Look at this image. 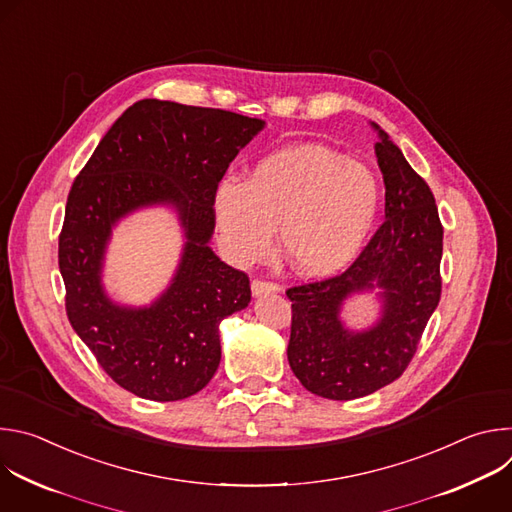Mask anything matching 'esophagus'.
I'll return each mask as SVG.
<instances>
[{"mask_svg": "<svg viewBox=\"0 0 512 512\" xmlns=\"http://www.w3.org/2000/svg\"><path fill=\"white\" fill-rule=\"evenodd\" d=\"M251 291L255 298H263V296H271V294H277L279 291V285L277 283H271V281H263V279H255L251 283Z\"/></svg>", "mask_w": 512, "mask_h": 512, "instance_id": "esophagus-1", "label": "esophagus"}]
</instances>
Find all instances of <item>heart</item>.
Segmentation results:
<instances>
[{
    "mask_svg": "<svg viewBox=\"0 0 512 512\" xmlns=\"http://www.w3.org/2000/svg\"><path fill=\"white\" fill-rule=\"evenodd\" d=\"M381 200V184L367 166L308 143L265 156L245 182L223 180L214 190L212 212L233 263L267 257L279 225L287 261L308 277H326L362 253Z\"/></svg>",
    "mask_w": 512,
    "mask_h": 512,
    "instance_id": "heart-1",
    "label": "heart"
}]
</instances>
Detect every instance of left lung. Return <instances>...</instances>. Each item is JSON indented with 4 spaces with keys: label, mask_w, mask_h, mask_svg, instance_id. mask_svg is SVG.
<instances>
[{
    "label": "left lung",
    "mask_w": 512,
    "mask_h": 512,
    "mask_svg": "<svg viewBox=\"0 0 512 512\" xmlns=\"http://www.w3.org/2000/svg\"><path fill=\"white\" fill-rule=\"evenodd\" d=\"M371 127L379 137L385 223L342 275L287 289L294 312L289 367L310 393L332 401L367 397L399 379L442 294L444 229L435 198L391 137ZM358 295L378 302V318L364 329L341 316Z\"/></svg>",
    "instance_id": "left-lung-1"
}]
</instances>
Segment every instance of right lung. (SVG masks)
Returning <instances> with one entry per match:
<instances>
[{"mask_svg":"<svg viewBox=\"0 0 512 512\" xmlns=\"http://www.w3.org/2000/svg\"><path fill=\"white\" fill-rule=\"evenodd\" d=\"M263 119L143 99L99 141L68 194L58 241L72 330L129 393L180 401L208 385L221 362V322L251 302L249 277L216 257L212 200L218 182ZM145 207L177 214L179 267L150 305L110 298L102 283L116 225Z\"/></svg>","mask_w":512,"mask_h":512,"instance_id":"right-lung-1","label":"right lung"}]
</instances>
